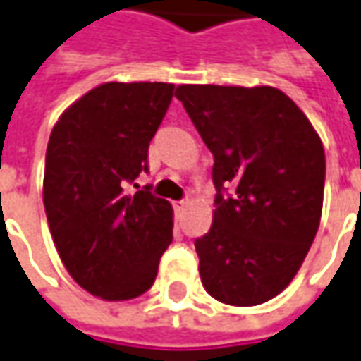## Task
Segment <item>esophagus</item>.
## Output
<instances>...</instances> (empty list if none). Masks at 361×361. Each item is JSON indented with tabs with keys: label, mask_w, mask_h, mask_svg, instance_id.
<instances>
[{
	"label": "esophagus",
	"mask_w": 361,
	"mask_h": 361,
	"mask_svg": "<svg viewBox=\"0 0 361 361\" xmlns=\"http://www.w3.org/2000/svg\"><path fill=\"white\" fill-rule=\"evenodd\" d=\"M172 205H173V209H176V211H183V209L189 205V201H188V199H180V201H173Z\"/></svg>",
	"instance_id": "34e87169"
}]
</instances>
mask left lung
Instances as JSON below:
<instances>
[{
    "label": "left lung",
    "mask_w": 361,
    "mask_h": 361,
    "mask_svg": "<svg viewBox=\"0 0 361 361\" xmlns=\"http://www.w3.org/2000/svg\"><path fill=\"white\" fill-rule=\"evenodd\" d=\"M176 97L215 156L213 226L195 240L203 287L221 303H266L289 286L319 231L321 138L269 85H180Z\"/></svg>",
    "instance_id": "8db88e82"
}]
</instances>
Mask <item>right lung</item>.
I'll list each match as a JSON object with an SVG mask.
<instances>
[{
    "instance_id": "1",
    "label": "right lung",
    "mask_w": 361,
    "mask_h": 361,
    "mask_svg": "<svg viewBox=\"0 0 361 361\" xmlns=\"http://www.w3.org/2000/svg\"><path fill=\"white\" fill-rule=\"evenodd\" d=\"M172 97L173 84H103L50 133L42 188L50 233L68 274L107 301L148 291L173 238L172 205L152 185L127 191L148 172V146Z\"/></svg>"
}]
</instances>
